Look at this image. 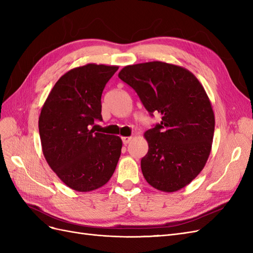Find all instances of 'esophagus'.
Returning a JSON list of instances; mask_svg holds the SVG:
<instances>
[{"mask_svg":"<svg viewBox=\"0 0 253 253\" xmlns=\"http://www.w3.org/2000/svg\"><path fill=\"white\" fill-rule=\"evenodd\" d=\"M122 142H124V144H127L129 141L132 140V137L131 136H126V137H122Z\"/></svg>","mask_w":253,"mask_h":253,"instance_id":"1","label":"esophagus"}]
</instances>
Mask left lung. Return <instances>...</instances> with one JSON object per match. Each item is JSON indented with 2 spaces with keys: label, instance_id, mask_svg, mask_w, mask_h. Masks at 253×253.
<instances>
[{
  "label": "left lung",
  "instance_id": "left-lung-1",
  "mask_svg": "<svg viewBox=\"0 0 253 253\" xmlns=\"http://www.w3.org/2000/svg\"><path fill=\"white\" fill-rule=\"evenodd\" d=\"M118 77L162 121L144 133L149 144L141 171L163 192L186 187L201 173L211 152L214 113L204 86L186 68L160 61L127 65Z\"/></svg>",
  "mask_w": 253,
  "mask_h": 253
}]
</instances>
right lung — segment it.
<instances>
[{"instance_id": "right-lung-1", "label": "right lung", "mask_w": 253, "mask_h": 253, "mask_svg": "<svg viewBox=\"0 0 253 253\" xmlns=\"http://www.w3.org/2000/svg\"><path fill=\"white\" fill-rule=\"evenodd\" d=\"M117 70L94 63L73 68L56 82L42 106L39 133L44 157L58 177L79 192L104 186L121 154L120 137L90 128L102 120V91Z\"/></svg>"}]
</instances>
